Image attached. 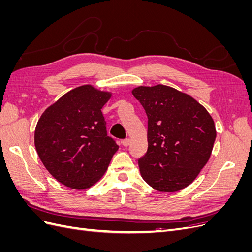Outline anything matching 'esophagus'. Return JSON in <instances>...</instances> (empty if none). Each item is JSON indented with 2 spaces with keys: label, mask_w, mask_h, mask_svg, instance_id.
<instances>
[{
  "label": "esophagus",
  "mask_w": 252,
  "mask_h": 252,
  "mask_svg": "<svg viewBox=\"0 0 252 252\" xmlns=\"http://www.w3.org/2000/svg\"><path fill=\"white\" fill-rule=\"evenodd\" d=\"M122 144H123V146H125V147L129 146V144H130V139L123 140V141H122Z\"/></svg>",
  "instance_id": "obj_1"
}]
</instances>
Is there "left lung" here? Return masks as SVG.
Listing matches in <instances>:
<instances>
[{"label":"left lung","instance_id":"left-lung-1","mask_svg":"<svg viewBox=\"0 0 252 252\" xmlns=\"http://www.w3.org/2000/svg\"><path fill=\"white\" fill-rule=\"evenodd\" d=\"M132 94L148 118V149L138 159L142 178L162 192L187 187L210 158L215 122L194 98L169 86H140Z\"/></svg>","mask_w":252,"mask_h":252}]
</instances>
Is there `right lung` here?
Returning <instances> with one entry per match:
<instances>
[{"label": "right lung", "mask_w": 252, "mask_h": 252, "mask_svg": "<svg viewBox=\"0 0 252 252\" xmlns=\"http://www.w3.org/2000/svg\"><path fill=\"white\" fill-rule=\"evenodd\" d=\"M110 95L90 85L77 87L45 110L37 122V155L63 185L78 190L93 186L119 149L107 134L101 111Z\"/></svg>", "instance_id": "add662e5"}]
</instances>
